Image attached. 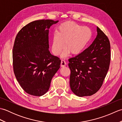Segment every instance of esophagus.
Listing matches in <instances>:
<instances>
[{
	"label": "esophagus",
	"instance_id": "obj_1",
	"mask_svg": "<svg viewBox=\"0 0 122 122\" xmlns=\"http://www.w3.org/2000/svg\"><path fill=\"white\" fill-rule=\"evenodd\" d=\"M66 62L63 60H61V66L62 67H63V66H66Z\"/></svg>",
	"mask_w": 122,
	"mask_h": 122
}]
</instances>
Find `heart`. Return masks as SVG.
<instances>
[{
	"mask_svg": "<svg viewBox=\"0 0 122 122\" xmlns=\"http://www.w3.org/2000/svg\"><path fill=\"white\" fill-rule=\"evenodd\" d=\"M91 38V31L89 28L77 25L72 21L64 22L60 25L54 34L52 42V51L55 56L61 53L64 46L66 48L62 56H66L81 53Z\"/></svg>",
	"mask_w": 122,
	"mask_h": 122,
	"instance_id": "b5f03b06",
	"label": "heart"
}]
</instances>
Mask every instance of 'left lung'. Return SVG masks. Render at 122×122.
Returning a JSON list of instances; mask_svg holds the SVG:
<instances>
[{"label": "left lung", "instance_id": "left-lung-1", "mask_svg": "<svg viewBox=\"0 0 122 122\" xmlns=\"http://www.w3.org/2000/svg\"><path fill=\"white\" fill-rule=\"evenodd\" d=\"M97 35L89 47L69 59L71 70L70 85L76 95L91 96L102 86L109 69L111 46L109 39L97 27Z\"/></svg>", "mask_w": 122, "mask_h": 122}]
</instances>
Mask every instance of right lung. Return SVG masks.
<instances>
[{
    "mask_svg": "<svg viewBox=\"0 0 122 122\" xmlns=\"http://www.w3.org/2000/svg\"><path fill=\"white\" fill-rule=\"evenodd\" d=\"M59 21L39 20L18 32L12 50L14 72L25 91L40 97L47 92L51 80L60 67V58L49 51V29Z\"/></svg>",
    "mask_w": 122,
    "mask_h": 122,
    "instance_id": "add662e5",
    "label": "right lung"
}]
</instances>
